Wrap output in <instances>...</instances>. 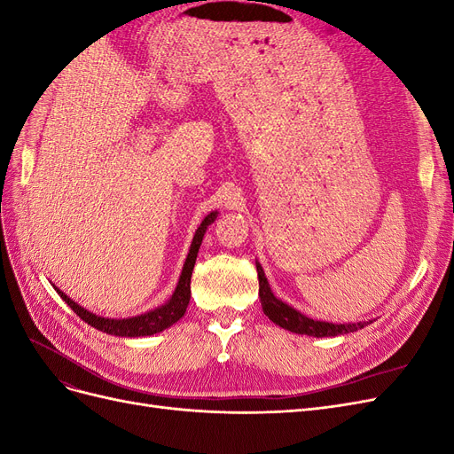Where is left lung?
<instances>
[{
	"label": "left lung",
	"instance_id": "left-lung-1",
	"mask_svg": "<svg viewBox=\"0 0 454 454\" xmlns=\"http://www.w3.org/2000/svg\"><path fill=\"white\" fill-rule=\"evenodd\" d=\"M257 267V278H259V299H261V307H263V312L269 316V320L274 322L277 325L287 329L292 333L299 335H309V337H337V335H345L358 332V329H364L369 322H354V324H333V322H322V320H312L309 316L301 314L294 307L284 303L282 299L274 297L270 286L267 282L265 270L261 267L259 261H255Z\"/></svg>",
	"mask_w": 454,
	"mask_h": 454
}]
</instances>
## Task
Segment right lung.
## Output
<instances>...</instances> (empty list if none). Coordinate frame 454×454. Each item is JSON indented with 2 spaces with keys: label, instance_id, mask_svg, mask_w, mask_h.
<instances>
[{
  "label": "right lung",
  "instance_id": "add662e5",
  "mask_svg": "<svg viewBox=\"0 0 454 454\" xmlns=\"http://www.w3.org/2000/svg\"><path fill=\"white\" fill-rule=\"evenodd\" d=\"M215 217H217V212H210L202 219V223L195 231L193 242H191V248L185 257L180 280H177V286H176L172 297L167 301V303L153 309V310L132 316V318H104V316H98V314H94L81 305H77L74 299H70L64 292H60L57 286H54V290H57V294L66 301L67 307H70L81 320L87 322L89 325H92L96 329H100V332H104V333L115 335V337H147V335L160 333V332H164V329L180 320L187 310L189 299H191V274H193L197 254H199V248L202 244L206 229H208V225H212L215 222Z\"/></svg>",
  "mask_w": 454,
  "mask_h": 454
}]
</instances>
